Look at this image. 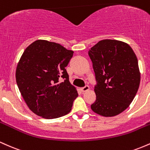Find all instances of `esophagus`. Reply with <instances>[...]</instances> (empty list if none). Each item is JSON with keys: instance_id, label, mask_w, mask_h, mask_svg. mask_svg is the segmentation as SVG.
Listing matches in <instances>:
<instances>
[{"instance_id": "obj_1", "label": "esophagus", "mask_w": 150, "mask_h": 150, "mask_svg": "<svg viewBox=\"0 0 150 150\" xmlns=\"http://www.w3.org/2000/svg\"><path fill=\"white\" fill-rule=\"evenodd\" d=\"M80 89H81V92H87V91L89 90V87L88 85H86L84 87H82Z\"/></svg>"}]
</instances>
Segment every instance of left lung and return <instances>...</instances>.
I'll use <instances>...</instances> for the list:
<instances>
[{
    "instance_id": "8db88e82",
    "label": "left lung",
    "mask_w": 150,
    "mask_h": 150,
    "mask_svg": "<svg viewBox=\"0 0 150 150\" xmlns=\"http://www.w3.org/2000/svg\"><path fill=\"white\" fill-rule=\"evenodd\" d=\"M88 54L97 82V99L91 108L101 116H116L131 104L140 86L135 53L126 43L104 39L91 48Z\"/></svg>"
}]
</instances>
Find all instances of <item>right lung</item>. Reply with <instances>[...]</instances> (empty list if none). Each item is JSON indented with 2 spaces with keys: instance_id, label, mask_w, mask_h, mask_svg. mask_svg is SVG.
Masks as SVG:
<instances>
[{
  "instance_id": "right-lung-1",
  "label": "right lung",
  "mask_w": 150,
  "mask_h": 150,
  "mask_svg": "<svg viewBox=\"0 0 150 150\" xmlns=\"http://www.w3.org/2000/svg\"><path fill=\"white\" fill-rule=\"evenodd\" d=\"M73 53L46 40L35 41L25 50L17 66L16 82L26 104L35 114L53 119L71 111L78 94L69 82L65 67Z\"/></svg>"
}]
</instances>
